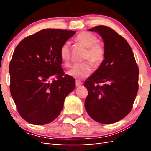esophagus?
I'll return each instance as SVG.
<instances>
[{"instance_id":"34e87169","label":"esophagus","mask_w":151,"mask_h":151,"mask_svg":"<svg viewBox=\"0 0 151 151\" xmlns=\"http://www.w3.org/2000/svg\"><path fill=\"white\" fill-rule=\"evenodd\" d=\"M83 83L81 82L80 81H78V80H76V87H79L81 86Z\"/></svg>"}]
</instances>
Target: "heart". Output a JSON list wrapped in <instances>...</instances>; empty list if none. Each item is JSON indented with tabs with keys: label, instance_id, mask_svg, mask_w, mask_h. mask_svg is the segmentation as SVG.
Segmentation results:
<instances>
[{
	"label": "heart",
	"instance_id": "1",
	"mask_svg": "<svg viewBox=\"0 0 151 151\" xmlns=\"http://www.w3.org/2000/svg\"><path fill=\"white\" fill-rule=\"evenodd\" d=\"M76 41L88 48L86 59H90L95 66H99L103 63L105 58V49L101 44L97 43L98 39L94 34L88 31H83L76 37ZM61 59L65 65H68L70 59V46L68 42L61 46L59 50ZM93 70V65L90 61L76 63L67 72L69 76L78 79H82L90 76Z\"/></svg>",
	"mask_w": 151,
	"mask_h": 151
}]
</instances>
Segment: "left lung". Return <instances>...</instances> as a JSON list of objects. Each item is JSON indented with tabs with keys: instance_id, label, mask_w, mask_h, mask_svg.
<instances>
[{
	"instance_id": "left-lung-1",
	"label": "left lung",
	"mask_w": 151,
	"mask_h": 151,
	"mask_svg": "<svg viewBox=\"0 0 151 151\" xmlns=\"http://www.w3.org/2000/svg\"><path fill=\"white\" fill-rule=\"evenodd\" d=\"M89 31L103 38L105 58L85 82L88 90L85 107L94 120L111 124L131 111L138 91L139 69L131 46L115 31L103 25ZM99 83L103 85H95Z\"/></svg>"
}]
</instances>
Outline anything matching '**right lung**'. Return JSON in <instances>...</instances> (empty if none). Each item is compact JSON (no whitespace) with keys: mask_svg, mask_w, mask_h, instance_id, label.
<instances>
[{"mask_svg":"<svg viewBox=\"0 0 151 151\" xmlns=\"http://www.w3.org/2000/svg\"><path fill=\"white\" fill-rule=\"evenodd\" d=\"M76 31L47 29L23 39L9 64L10 92L22 118L31 124L51 122L63 109L75 80L64 75L59 50ZM56 75L52 82L50 78Z\"/></svg>","mask_w":151,"mask_h":151,"instance_id":"obj_1","label":"right lung"}]
</instances>
